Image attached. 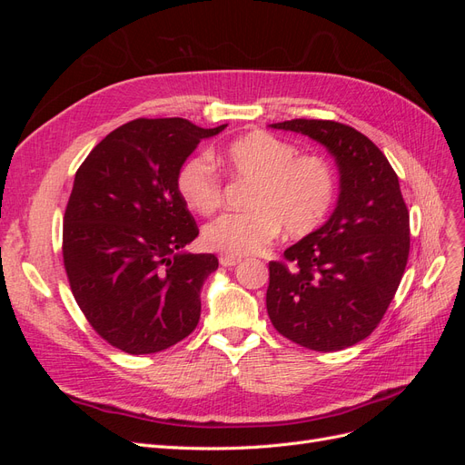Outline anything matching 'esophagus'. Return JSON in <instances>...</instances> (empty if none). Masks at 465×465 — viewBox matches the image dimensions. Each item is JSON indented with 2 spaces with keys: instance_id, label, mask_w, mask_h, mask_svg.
<instances>
[{
  "instance_id": "obj_1",
  "label": "esophagus",
  "mask_w": 465,
  "mask_h": 465,
  "mask_svg": "<svg viewBox=\"0 0 465 465\" xmlns=\"http://www.w3.org/2000/svg\"><path fill=\"white\" fill-rule=\"evenodd\" d=\"M238 262H241V258H236V256H227V254H223V256L219 258V263H221L223 267H232V265H236Z\"/></svg>"
}]
</instances>
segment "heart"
Listing matches in <instances>:
<instances>
[{"instance_id": "b5f03b06", "label": "heart", "mask_w": 465, "mask_h": 465, "mask_svg": "<svg viewBox=\"0 0 465 465\" xmlns=\"http://www.w3.org/2000/svg\"><path fill=\"white\" fill-rule=\"evenodd\" d=\"M236 178L252 182L241 213H224L205 224L203 244L227 256L258 254L283 229L292 238L318 231L337 200V176L322 154L299 153L297 145L270 132H250L217 153ZM176 190L195 213L209 215L223 203V178L207 154L180 164Z\"/></svg>"}]
</instances>
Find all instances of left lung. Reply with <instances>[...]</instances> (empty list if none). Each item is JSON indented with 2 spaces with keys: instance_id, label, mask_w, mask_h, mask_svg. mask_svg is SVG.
Here are the masks:
<instances>
[{
  "instance_id": "left-lung-1",
  "label": "left lung",
  "mask_w": 465,
  "mask_h": 465,
  "mask_svg": "<svg viewBox=\"0 0 465 465\" xmlns=\"http://www.w3.org/2000/svg\"><path fill=\"white\" fill-rule=\"evenodd\" d=\"M326 145L341 173L330 221L270 262L265 304L273 328L301 347L331 353L369 337L393 301L410 258V211L386 154L333 120H287Z\"/></svg>"
}]
</instances>
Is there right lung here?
Listing matches in <instances>:
<instances>
[{
	"instance_id": "obj_1",
	"label": "right lung",
	"mask_w": 465,
	"mask_h": 465,
	"mask_svg": "<svg viewBox=\"0 0 465 465\" xmlns=\"http://www.w3.org/2000/svg\"><path fill=\"white\" fill-rule=\"evenodd\" d=\"M184 118H137L110 132L75 173L64 215L69 287L91 328L130 355L159 353L200 322L213 254H180L200 234L176 173L203 137Z\"/></svg>"
}]
</instances>
